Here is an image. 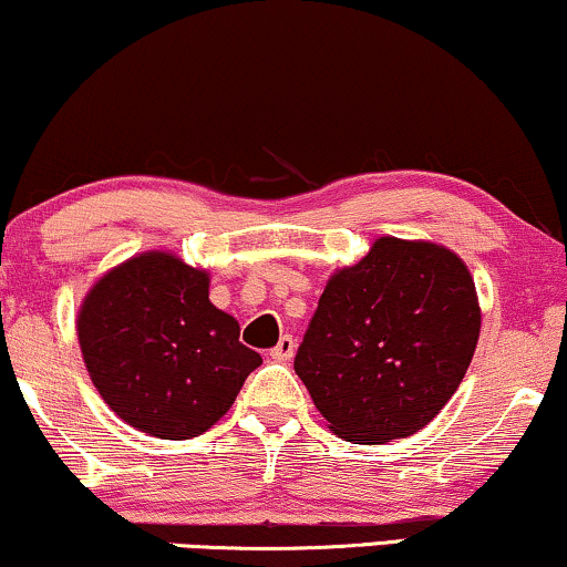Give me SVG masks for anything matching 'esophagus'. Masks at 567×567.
Masks as SVG:
<instances>
[{"mask_svg":"<svg viewBox=\"0 0 567 567\" xmlns=\"http://www.w3.org/2000/svg\"><path fill=\"white\" fill-rule=\"evenodd\" d=\"M269 355L275 358V361H290V358L296 355V340H292V334H285L282 340L271 348Z\"/></svg>","mask_w":567,"mask_h":567,"instance_id":"obj_1","label":"esophagus"}]
</instances>
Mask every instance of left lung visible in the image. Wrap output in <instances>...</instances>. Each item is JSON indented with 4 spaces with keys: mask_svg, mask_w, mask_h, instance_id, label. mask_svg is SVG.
I'll use <instances>...</instances> for the list:
<instances>
[{
    "mask_svg": "<svg viewBox=\"0 0 567 567\" xmlns=\"http://www.w3.org/2000/svg\"><path fill=\"white\" fill-rule=\"evenodd\" d=\"M478 332L482 306L461 256L384 235L327 279L296 374L337 436L384 444L415 434L447 405Z\"/></svg>",
    "mask_w": 567,
    "mask_h": 567,
    "instance_id": "left-lung-1",
    "label": "left lung"
}]
</instances>
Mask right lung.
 Segmentation results:
<instances>
[{
	"instance_id": "1",
	"label": "right lung",
	"mask_w": 567,
	"mask_h": 567,
	"mask_svg": "<svg viewBox=\"0 0 567 567\" xmlns=\"http://www.w3.org/2000/svg\"><path fill=\"white\" fill-rule=\"evenodd\" d=\"M78 346L104 403L159 440H190L230 411L261 355L209 300V271L143 250L104 271L75 319Z\"/></svg>"
}]
</instances>
